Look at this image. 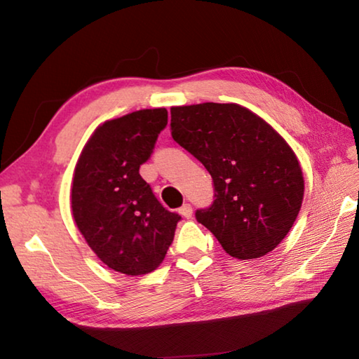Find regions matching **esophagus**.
<instances>
[{
    "instance_id": "34e87169",
    "label": "esophagus",
    "mask_w": 359,
    "mask_h": 359,
    "mask_svg": "<svg viewBox=\"0 0 359 359\" xmlns=\"http://www.w3.org/2000/svg\"><path fill=\"white\" fill-rule=\"evenodd\" d=\"M179 214H180L182 217H185V218H191V215H193L191 205H190V204H184V205H182V208L179 209Z\"/></svg>"
}]
</instances>
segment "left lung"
I'll list each match as a JSON object with an SVG mask.
<instances>
[{"instance_id": "1", "label": "left lung", "mask_w": 359, "mask_h": 359, "mask_svg": "<svg viewBox=\"0 0 359 359\" xmlns=\"http://www.w3.org/2000/svg\"><path fill=\"white\" fill-rule=\"evenodd\" d=\"M171 135L212 175L214 203L196 210L223 250L259 258L280 244L299 214L304 179L278 133L239 104L171 107Z\"/></svg>"}]
</instances>
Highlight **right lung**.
<instances>
[{"instance_id": "add662e5", "label": "right lung", "mask_w": 359, "mask_h": 359, "mask_svg": "<svg viewBox=\"0 0 359 359\" xmlns=\"http://www.w3.org/2000/svg\"><path fill=\"white\" fill-rule=\"evenodd\" d=\"M166 125L163 107L106 121L83 147L72 179L79 231L102 263L126 276L161 264L182 218L163 208L139 174Z\"/></svg>"}]
</instances>
